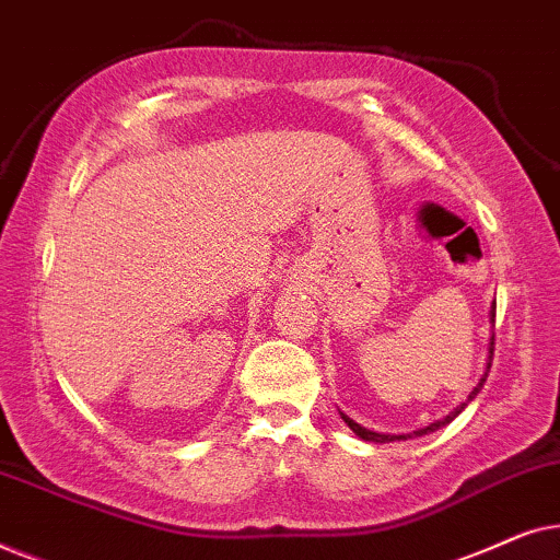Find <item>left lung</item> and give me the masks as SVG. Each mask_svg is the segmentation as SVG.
I'll use <instances>...</instances> for the list:
<instances>
[{
	"label": "left lung",
	"instance_id": "8db88e82",
	"mask_svg": "<svg viewBox=\"0 0 560 560\" xmlns=\"http://www.w3.org/2000/svg\"><path fill=\"white\" fill-rule=\"evenodd\" d=\"M492 320H494V305H492ZM492 354H494V336L492 339H489V357H487V372L481 374V380H479V385L471 389L469 393V400H474V397L479 395V389L485 387V382H487V374H489V366H492ZM466 400V402H469ZM466 402H462L458 405V408L454 410V412H448L446 418H441V420H435V423H431V425H425V428H418V431H412V433H397V435H393V433H377V431H370V428H364V425H359V423H354V420H351L347 412H341L339 410V416L343 418V423H347L351 431H354V435H359V439L362 441H370V443H389V441H408V439H418V435H428V433H433V431H439V428H443L446 423H451V420H454L458 412H462L464 408H466Z\"/></svg>",
	"mask_w": 560,
	"mask_h": 560
}]
</instances>
